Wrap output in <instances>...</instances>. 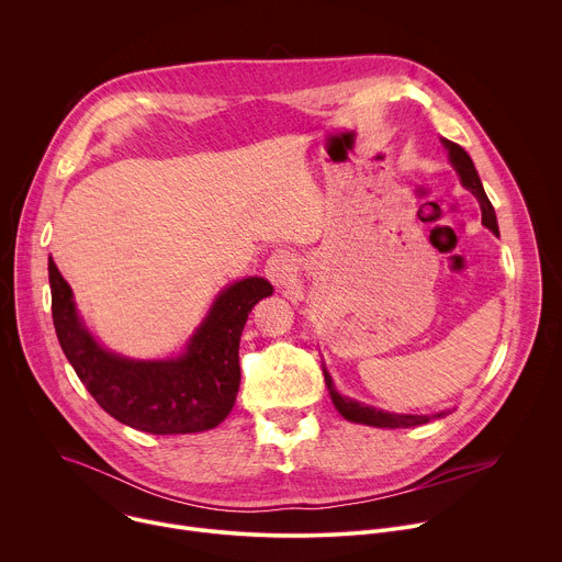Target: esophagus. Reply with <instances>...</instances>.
Instances as JSON below:
<instances>
[{
	"mask_svg": "<svg viewBox=\"0 0 562 562\" xmlns=\"http://www.w3.org/2000/svg\"><path fill=\"white\" fill-rule=\"evenodd\" d=\"M295 271H297V260H295L291 254H286V251L273 254V256L267 260V267H265L267 278H269L276 286H280V289H284V286L293 280Z\"/></svg>",
	"mask_w": 562,
	"mask_h": 562,
	"instance_id": "34e87169",
	"label": "esophagus"
}]
</instances>
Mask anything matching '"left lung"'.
Returning <instances> with one entry per match:
<instances>
[{
    "mask_svg": "<svg viewBox=\"0 0 562 562\" xmlns=\"http://www.w3.org/2000/svg\"><path fill=\"white\" fill-rule=\"evenodd\" d=\"M445 148L449 150V159L451 165L456 169V173L460 176V182L467 191H471L477 202H480V211H483V224L487 228H492L496 235H501L498 231V222H496V213H494V206L483 189V182H480L477 178V171L471 162V157L467 155V150L462 146H458L456 142H449V139H442ZM325 371V382H327V389L331 393V400L336 409L351 423H360V425H369V427H382V429H409V427H418V425H425L429 423L431 418H440L445 414H434V416H412V414H389V412H382V409H375V407H367L362 403H358V400H349L345 395H340L334 386V380L329 375L327 369Z\"/></svg>",
    "mask_w": 562,
    "mask_h": 562,
    "instance_id": "left-lung-1",
    "label": "left lung"
}]
</instances>
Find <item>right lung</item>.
Masks as SVG:
<instances>
[{"label":"right lung","instance_id":"add662e5","mask_svg":"<svg viewBox=\"0 0 562 562\" xmlns=\"http://www.w3.org/2000/svg\"><path fill=\"white\" fill-rule=\"evenodd\" d=\"M48 282L55 334L77 378L109 416L157 436L206 431L228 416L239 389V336L251 308L273 293L265 278L233 282L215 297L182 356L131 360L95 342L53 260Z\"/></svg>","mask_w":562,"mask_h":562}]
</instances>
